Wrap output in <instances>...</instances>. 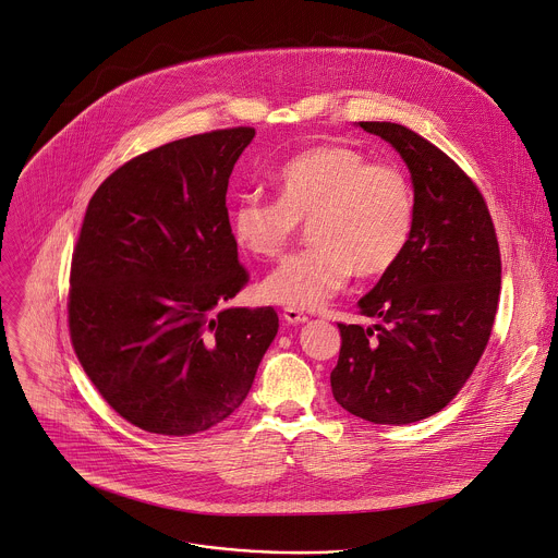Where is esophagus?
<instances>
[{
    "label": "esophagus",
    "mask_w": 558,
    "mask_h": 558,
    "mask_svg": "<svg viewBox=\"0 0 558 558\" xmlns=\"http://www.w3.org/2000/svg\"><path fill=\"white\" fill-rule=\"evenodd\" d=\"M282 319H284V322H289V324H302V322H306L308 317H306L300 308L284 306V308H282Z\"/></svg>",
    "instance_id": "esophagus-1"
}]
</instances>
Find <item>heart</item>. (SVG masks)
<instances>
[{
	"label": "heart",
	"instance_id": "heart-1",
	"mask_svg": "<svg viewBox=\"0 0 558 558\" xmlns=\"http://www.w3.org/2000/svg\"><path fill=\"white\" fill-rule=\"evenodd\" d=\"M278 199L243 197L230 213L236 247L258 260L280 258L308 228L311 247L260 282V295L291 308H319L352 271L390 274L408 252L416 221L412 181L390 161L326 142L289 157L276 174Z\"/></svg>",
	"mask_w": 558,
	"mask_h": 558
}]
</instances>
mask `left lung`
<instances>
[{
  "label": "left lung",
  "mask_w": 558,
  "mask_h": 558,
  "mask_svg": "<svg viewBox=\"0 0 558 558\" xmlns=\"http://www.w3.org/2000/svg\"><path fill=\"white\" fill-rule=\"evenodd\" d=\"M405 159L416 202L401 263L359 300L384 324H337L335 401L375 425L434 416L464 388L484 354L501 291V256L475 181L436 144L397 122H359Z\"/></svg>",
  "instance_id": "left-lung-1"
}]
</instances>
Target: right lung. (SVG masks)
Listing matches in <instances>:
<instances>
[{"label":"right lung","mask_w":558,"mask_h":558,"mask_svg":"<svg viewBox=\"0 0 558 558\" xmlns=\"http://www.w3.org/2000/svg\"><path fill=\"white\" fill-rule=\"evenodd\" d=\"M252 126L146 150L89 199L72 254L68 326L100 397L161 436L206 432L241 408L278 313L223 308L247 282L226 193Z\"/></svg>","instance_id":"1"}]
</instances>
